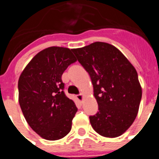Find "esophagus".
I'll return each mask as SVG.
<instances>
[{
  "instance_id": "esophagus-1",
  "label": "esophagus",
  "mask_w": 159,
  "mask_h": 159,
  "mask_svg": "<svg viewBox=\"0 0 159 159\" xmlns=\"http://www.w3.org/2000/svg\"><path fill=\"white\" fill-rule=\"evenodd\" d=\"M76 98L80 102H82L83 100V94H80V95H76Z\"/></svg>"
}]
</instances>
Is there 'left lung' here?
Here are the masks:
<instances>
[{
  "instance_id": "obj_1",
  "label": "left lung",
  "mask_w": 159,
  "mask_h": 159,
  "mask_svg": "<svg viewBox=\"0 0 159 159\" xmlns=\"http://www.w3.org/2000/svg\"><path fill=\"white\" fill-rule=\"evenodd\" d=\"M72 52L91 77L99 105V111L89 117L92 128L104 137L120 136L139 108L142 88L135 68L117 48L104 42Z\"/></svg>"
}]
</instances>
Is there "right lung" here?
Wrapping results in <instances>:
<instances>
[{"instance_id":"add662e5","label":"right lung","mask_w":159,"mask_h":159,"mask_svg":"<svg viewBox=\"0 0 159 159\" xmlns=\"http://www.w3.org/2000/svg\"><path fill=\"white\" fill-rule=\"evenodd\" d=\"M73 49L49 47L35 56L18 81L19 103L31 128L47 140L64 138L77 111L64 92V71L76 61Z\"/></svg>"}]
</instances>
